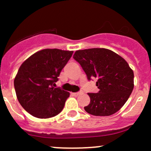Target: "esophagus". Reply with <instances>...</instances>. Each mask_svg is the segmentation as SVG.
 I'll return each instance as SVG.
<instances>
[{"label": "esophagus", "instance_id": "1", "mask_svg": "<svg viewBox=\"0 0 151 151\" xmlns=\"http://www.w3.org/2000/svg\"><path fill=\"white\" fill-rule=\"evenodd\" d=\"M83 93L81 92V91H80V92H76V93H71V95L72 96H79V95H80V94H82Z\"/></svg>", "mask_w": 151, "mask_h": 151}]
</instances>
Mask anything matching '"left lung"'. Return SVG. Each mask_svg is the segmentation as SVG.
<instances>
[{
  "label": "left lung",
  "mask_w": 151,
  "mask_h": 151,
  "mask_svg": "<svg viewBox=\"0 0 151 151\" xmlns=\"http://www.w3.org/2000/svg\"><path fill=\"white\" fill-rule=\"evenodd\" d=\"M89 80H96L99 92L88 93L91 102L84 109L96 116H109L118 112L134 88V72L127 62L111 50L92 48L77 50L74 56Z\"/></svg>",
  "instance_id": "1"
}]
</instances>
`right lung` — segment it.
Here are the masks:
<instances>
[{
    "instance_id": "right-lung-1",
    "label": "right lung",
    "mask_w": 151,
    "mask_h": 151,
    "mask_svg": "<svg viewBox=\"0 0 151 151\" xmlns=\"http://www.w3.org/2000/svg\"><path fill=\"white\" fill-rule=\"evenodd\" d=\"M72 54L73 51L45 49L22 63L14 85L19 104L28 113L49 118L61 112L69 93L54 86Z\"/></svg>"
}]
</instances>
